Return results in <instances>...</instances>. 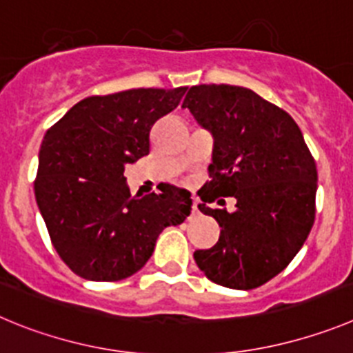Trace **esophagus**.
I'll return each instance as SVG.
<instances>
[{"instance_id":"esophagus-1","label":"esophagus","mask_w":353,"mask_h":353,"mask_svg":"<svg viewBox=\"0 0 353 353\" xmlns=\"http://www.w3.org/2000/svg\"><path fill=\"white\" fill-rule=\"evenodd\" d=\"M192 211L193 212H199V200H193V204H192Z\"/></svg>"}]
</instances>
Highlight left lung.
<instances>
[{
  "mask_svg": "<svg viewBox=\"0 0 353 353\" xmlns=\"http://www.w3.org/2000/svg\"><path fill=\"white\" fill-rule=\"evenodd\" d=\"M183 109L214 137L199 209L221 227L218 243L193 259L214 283L252 290L287 268L313 227L315 160L290 114L252 90L193 85ZM220 196H234L236 211L209 208Z\"/></svg>",
  "mask_w": 353,
  "mask_h": 353,
  "instance_id": "8db88e82",
  "label": "left lung"
}]
</instances>
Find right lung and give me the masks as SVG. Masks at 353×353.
I'll return each instance as SVG.
<instances>
[{
	"instance_id": "1",
	"label": "right lung",
	"mask_w": 353,
	"mask_h": 353,
	"mask_svg": "<svg viewBox=\"0 0 353 353\" xmlns=\"http://www.w3.org/2000/svg\"><path fill=\"white\" fill-rule=\"evenodd\" d=\"M186 88L88 97L43 137L34 196L58 255L77 276L119 281L144 268L160 232L192 211L190 192L169 184L132 196L125 167L149 154V133Z\"/></svg>"
}]
</instances>
